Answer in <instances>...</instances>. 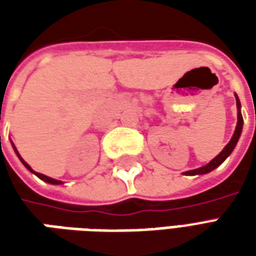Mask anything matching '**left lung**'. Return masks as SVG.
Returning <instances> with one entry per match:
<instances>
[{"instance_id": "1", "label": "left lung", "mask_w": 256, "mask_h": 256, "mask_svg": "<svg viewBox=\"0 0 256 256\" xmlns=\"http://www.w3.org/2000/svg\"><path fill=\"white\" fill-rule=\"evenodd\" d=\"M236 97V106H237V124H236V130H234V133L232 136L230 141L226 144V146L224 150H220V155H216L211 162H208L206 166L203 167H198V168H194V170H189V172H184V176H203V174H207V172H212L215 170L216 167L220 166L226 160V158L230 155L233 150H234V146L237 145V141L240 138V136H242V104H240V100H238V97L237 94H234Z\"/></svg>"}]
</instances>
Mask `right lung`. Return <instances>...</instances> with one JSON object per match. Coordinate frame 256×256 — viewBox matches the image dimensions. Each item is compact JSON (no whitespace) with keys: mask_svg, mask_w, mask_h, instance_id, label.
Returning <instances> with one entry per match:
<instances>
[{"mask_svg":"<svg viewBox=\"0 0 256 256\" xmlns=\"http://www.w3.org/2000/svg\"><path fill=\"white\" fill-rule=\"evenodd\" d=\"M12 146H14V152H16V155H18V158H19V159H20V162H22V163L24 164V167H26V168H27V170H28V172H32V174H36V177L41 178L42 181H45V182H48V184H52V185H60V184H63V182H62V181H58V180H54V178H50V177H48V176H44V174H41V172H34V170H32V168H31V167H30V164H28L27 162L23 160V158H22V156L19 155V152H18V150H16V146H14V142H12Z\"/></svg>","mask_w":256,"mask_h":256,"instance_id":"1","label":"right lung"}]
</instances>
